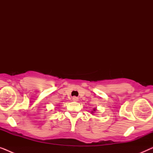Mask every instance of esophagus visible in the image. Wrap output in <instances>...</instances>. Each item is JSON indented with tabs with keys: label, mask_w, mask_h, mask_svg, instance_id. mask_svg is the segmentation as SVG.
<instances>
[{
	"label": "esophagus",
	"mask_w": 153,
	"mask_h": 153,
	"mask_svg": "<svg viewBox=\"0 0 153 153\" xmlns=\"http://www.w3.org/2000/svg\"><path fill=\"white\" fill-rule=\"evenodd\" d=\"M72 100H73V101H74V102H77V101H78V98H77L76 97H73Z\"/></svg>",
	"instance_id": "esophagus-1"
}]
</instances>
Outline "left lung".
<instances>
[{
    "label": "left lung",
    "mask_w": 153,
    "mask_h": 153,
    "mask_svg": "<svg viewBox=\"0 0 153 153\" xmlns=\"http://www.w3.org/2000/svg\"><path fill=\"white\" fill-rule=\"evenodd\" d=\"M95 109H94V111H95Z\"/></svg>",
    "instance_id": "obj_1"
}]
</instances>
